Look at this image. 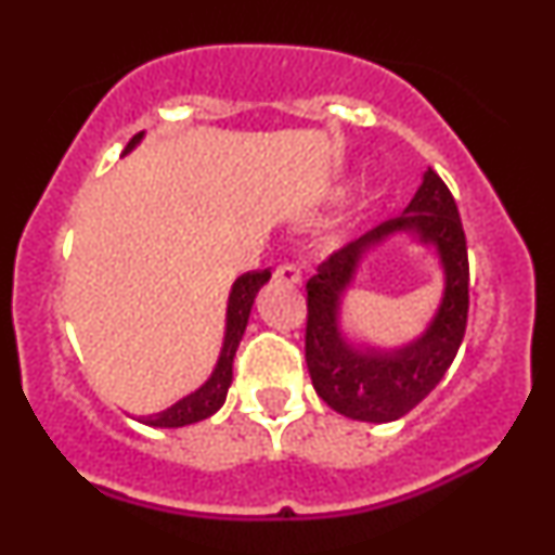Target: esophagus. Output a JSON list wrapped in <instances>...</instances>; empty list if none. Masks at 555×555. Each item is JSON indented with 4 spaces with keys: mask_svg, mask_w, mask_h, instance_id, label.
Masks as SVG:
<instances>
[{
    "mask_svg": "<svg viewBox=\"0 0 555 555\" xmlns=\"http://www.w3.org/2000/svg\"><path fill=\"white\" fill-rule=\"evenodd\" d=\"M273 276L279 279V282H284V284H302V273H299V269L297 266H292V263H286V266H279L276 269V273H273Z\"/></svg>",
    "mask_w": 555,
    "mask_h": 555,
    "instance_id": "1",
    "label": "esophagus"
}]
</instances>
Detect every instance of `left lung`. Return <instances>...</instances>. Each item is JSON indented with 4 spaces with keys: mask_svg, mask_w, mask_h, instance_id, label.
<instances>
[{
    "mask_svg": "<svg viewBox=\"0 0 555 555\" xmlns=\"http://www.w3.org/2000/svg\"><path fill=\"white\" fill-rule=\"evenodd\" d=\"M410 236L428 246L442 269L437 313L410 343L373 345L343 328V299L353 288L361 263L388 238ZM469 263L467 240L454 195L428 169L404 214L349 242L318 266L308 282L305 360L310 378L331 410L360 423H393L441 384L467 328Z\"/></svg>",
    "mask_w": 555,
    "mask_h": 555,
    "instance_id": "obj_1",
    "label": "left lung"
}]
</instances>
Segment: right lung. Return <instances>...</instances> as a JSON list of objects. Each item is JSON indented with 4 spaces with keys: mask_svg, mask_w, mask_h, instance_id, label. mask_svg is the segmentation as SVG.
Here are the masks:
<instances>
[{
    "mask_svg": "<svg viewBox=\"0 0 555 555\" xmlns=\"http://www.w3.org/2000/svg\"><path fill=\"white\" fill-rule=\"evenodd\" d=\"M143 138L145 132H138V135L127 143L122 156L132 154V151L143 143ZM269 279H271V269L247 271L234 279L232 289H229V297H227L224 339H221L219 358H216L211 375H208L195 391H190L188 397L175 401V404L167 406V410L154 412V415H138L135 417L138 423L151 425V428H182V425L201 423V420L211 417L214 412L221 410V404L227 401L229 386H232V362H234V354H237L242 334H245L247 328V318H250L253 302H256L260 286L269 284Z\"/></svg>",
    "mask_w": 555,
    "mask_h": 555,
    "instance_id": "right-lung-1",
    "label": "right lung"
}]
</instances>
